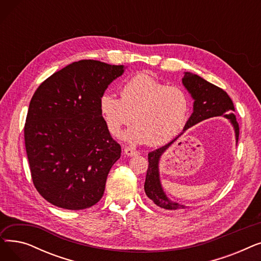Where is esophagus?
<instances>
[{"instance_id": "obj_1", "label": "esophagus", "mask_w": 261, "mask_h": 261, "mask_svg": "<svg viewBox=\"0 0 261 261\" xmlns=\"http://www.w3.org/2000/svg\"><path fill=\"white\" fill-rule=\"evenodd\" d=\"M125 153L128 155V156H134V155H138L139 154V151H136L135 149H132V148H125Z\"/></svg>"}]
</instances>
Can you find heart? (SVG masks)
<instances>
[{"label":"heart","instance_id":"1","mask_svg":"<svg viewBox=\"0 0 261 261\" xmlns=\"http://www.w3.org/2000/svg\"><path fill=\"white\" fill-rule=\"evenodd\" d=\"M99 110L114 136H119L133 120L135 125L123 136L125 140L133 145L148 142L156 146L171 140L183 128L189 114V98L179 87L139 74L122 85L120 98L102 93Z\"/></svg>","mask_w":261,"mask_h":261}]
</instances>
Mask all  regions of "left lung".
<instances>
[{
  "mask_svg": "<svg viewBox=\"0 0 261 261\" xmlns=\"http://www.w3.org/2000/svg\"><path fill=\"white\" fill-rule=\"evenodd\" d=\"M182 84L194 99V112L187 120L183 131L176 138H174L165 146L154 150V151L149 152V165L144 185L147 197L156 206L167 211H179L188 207L183 204L170 200L163 189L160 177V161L162 155L167 151L168 148L190 127L195 126L196 123L202 120L217 116H222L229 120L235 131L236 144L238 143L239 138V126L234 114V103H232L225 91L190 72L184 73Z\"/></svg>",
  "mask_w": 261,
  "mask_h": 261,
  "instance_id": "1",
  "label": "left lung"
}]
</instances>
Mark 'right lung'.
<instances>
[{"mask_svg":"<svg viewBox=\"0 0 261 261\" xmlns=\"http://www.w3.org/2000/svg\"><path fill=\"white\" fill-rule=\"evenodd\" d=\"M123 65L80 60L54 73L36 90L24 139L38 193L55 206L89 208L103 196L121 148L101 116L99 98Z\"/></svg>","mask_w":261,"mask_h":261,"instance_id":"obj_1","label":"right lung"}]
</instances>
